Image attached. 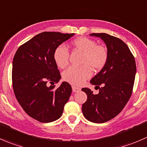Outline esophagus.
Wrapping results in <instances>:
<instances>
[{
    "instance_id": "obj_1",
    "label": "esophagus",
    "mask_w": 147,
    "mask_h": 147,
    "mask_svg": "<svg viewBox=\"0 0 147 147\" xmlns=\"http://www.w3.org/2000/svg\"><path fill=\"white\" fill-rule=\"evenodd\" d=\"M72 91L75 92H78L81 90V89L80 88H78V87H75V86H72Z\"/></svg>"
}]
</instances>
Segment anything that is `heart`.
Listing matches in <instances>:
<instances>
[{"instance_id": "b5f03b06", "label": "heart", "mask_w": 147, "mask_h": 147, "mask_svg": "<svg viewBox=\"0 0 147 147\" xmlns=\"http://www.w3.org/2000/svg\"><path fill=\"white\" fill-rule=\"evenodd\" d=\"M73 48L83 53L82 64L85 65L80 67H70L62 74L64 80L74 85H81L92 75V69L100 70L105 66L108 59L106 48L89 38H77L72 42ZM69 54L64 45H59L54 52V59L59 68L66 67L69 63Z\"/></svg>"}]
</instances>
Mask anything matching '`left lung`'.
I'll return each mask as SVG.
<instances>
[{
  "label": "left lung",
  "mask_w": 147,
  "mask_h": 147,
  "mask_svg": "<svg viewBox=\"0 0 147 147\" xmlns=\"http://www.w3.org/2000/svg\"><path fill=\"white\" fill-rule=\"evenodd\" d=\"M90 36L103 41L108 59L90 80L92 85H102L99 93L94 95L88 88L82 89L88 96L82 111L87 120L101 123L116 117L126 105L132 93L136 67L133 55L121 39L105 33H93Z\"/></svg>",
  "instance_id": "obj_1"
}]
</instances>
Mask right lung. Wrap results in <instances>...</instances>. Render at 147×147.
I'll return each mask as SVG.
<instances>
[{
    "label": "right lung",
    "instance_id": "obj_1",
    "mask_svg": "<svg viewBox=\"0 0 147 147\" xmlns=\"http://www.w3.org/2000/svg\"><path fill=\"white\" fill-rule=\"evenodd\" d=\"M75 34L42 32L21 45L13 60L12 82L17 100L29 116L42 123L55 121L61 117L69 100L72 88L62 82L54 52Z\"/></svg>",
    "mask_w": 147,
    "mask_h": 147
}]
</instances>
